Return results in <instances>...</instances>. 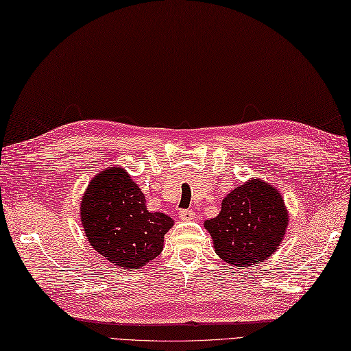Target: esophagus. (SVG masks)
Here are the masks:
<instances>
[{
	"mask_svg": "<svg viewBox=\"0 0 351 351\" xmlns=\"http://www.w3.org/2000/svg\"><path fill=\"white\" fill-rule=\"evenodd\" d=\"M178 217L183 221H191V220L195 219V213L192 210H182V211L178 213Z\"/></svg>",
	"mask_w": 351,
	"mask_h": 351,
	"instance_id": "34e87169",
	"label": "esophagus"
}]
</instances>
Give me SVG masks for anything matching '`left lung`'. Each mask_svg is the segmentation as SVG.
Returning a JSON list of instances; mask_svg holds the SVG:
<instances>
[{
  "instance_id": "obj_1",
  "label": "left lung",
  "mask_w": 351,
  "mask_h": 351,
  "mask_svg": "<svg viewBox=\"0 0 351 351\" xmlns=\"http://www.w3.org/2000/svg\"><path fill=\"white\" fill-rule=\"evenodd\" d=\"M289 215L271 184L251 178L227 195L215 219L204 223L214 248L227 264L248 269L279 248Z\"/></svg>"
}]
</instances>
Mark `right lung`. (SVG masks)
<instances>
[{
	"label": "right lung",
	"instance_id": "obj_1",
	"mask_svg": "<svg viewBox=\"0 0 351 351\" xmlns=\"http://www.w3.org/2000/svg\"><path fill=\"white\" fill-rule=\"evenodd\" d=\"M81 223L90 245L113 266L143 267L162 252L174 220L150 213L141 189L121 167L105 168L81 199Z\"/></svg>",
	"mask_w": 351,
	"mask_h": 351
}]
</instances>
